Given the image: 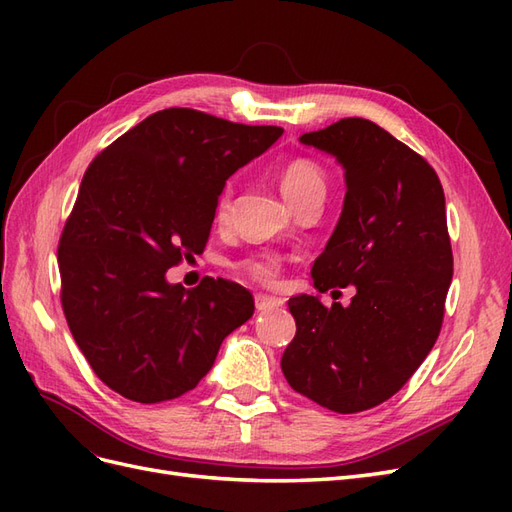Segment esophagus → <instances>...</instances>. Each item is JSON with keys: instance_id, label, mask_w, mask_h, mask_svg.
Masks as SVG:
<instances>
[{"instance_id": "obj_1", "label": "esophagus", "mask_w": 512, "mask_h": 512, "mask_svg": "<svg viewBox=\"0 0 512 512\" xmlns=\"http://www.w3.org/2000/svg\"><path fill=\"white\" fill-rule=\"evenodd\" d=\"M254 301H256V309H258V312H273V309H280V307L284 305L282 299L269 297V294H260V292L256 294Z\"/></svg>"}]
</instances>
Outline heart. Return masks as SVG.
<instances>
[{"label": "heart", "mask_w": 512, "mask_h": 512, "mask_svg": "<svg viewBox=\"0 0 512 512\" xmlns=\"http://www.w3.org/2000/svg\"><path fill=\"white\" fill-rule=\"evenodd\" d=\"M277 177H280L282 192L288 198L290 205H294L297 200H301L307 194H314V192L324 194V185H327L322 168L305 158L288 160L280 168V175ZM230 205H232V188L230 185H224L218 200H215V220L226 222L230 215ZM237 269L260 286H277L284 273V256L271 250H260L241 258L237 262Z\"/></svg>", "instance_id": "b5f03b06"}]
</instances>
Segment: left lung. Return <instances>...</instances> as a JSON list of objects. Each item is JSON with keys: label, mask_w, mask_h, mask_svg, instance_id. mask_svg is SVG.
<instances>
[{"label": "left lung", "mask_w": 512, "mask_h": 512, "mask_svg": "<svg viewBox=\"0 0 512 512\" xmlns=\"http://www.w3.org/2000/svg\"><path fill=\"white\" fill-rule=\"evenodd\" d=\"M301 143L333 153L348 188L314 286L356 294L348 307L305 294L288 301L297 335L282 371L318 406L354 414L393 397L440 335L453 280L444 190L423 156L369 119H339Z\"/></svg>", "instance_id": "left-lung-1"}]
</instances>
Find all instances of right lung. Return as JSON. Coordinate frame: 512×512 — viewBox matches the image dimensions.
<instances>
[{
    "label": "right lung",
    "mask_w": 512,
    "mask_h": 512,
    "mask_svg": "<svg viewBox=\"0 0 512 512\" xmlns=\"http://www.w3.org/2000/svg\"><path fill=\"white\" fill-rule=\"evenodd\" d=\"M194 108H164L102 149L59 237L61 307L94 374L138 404L192 391L228 333L254 314L250 290L166 271L203 254L226 179L282 136Z\"/></svg>",
    "instance_id": "right-lung-1"
}]
</instances>
